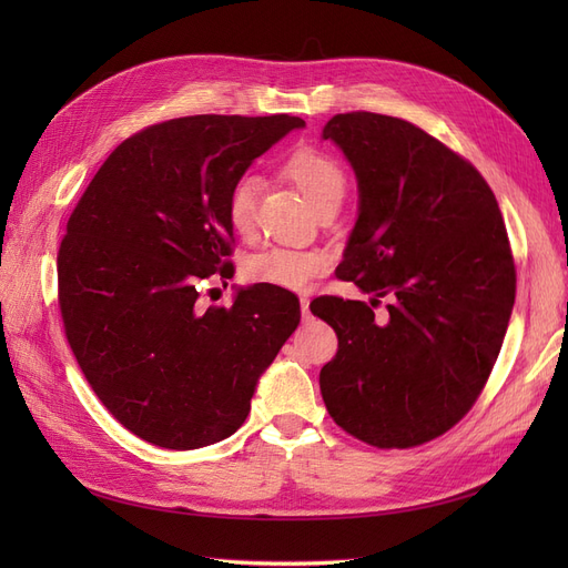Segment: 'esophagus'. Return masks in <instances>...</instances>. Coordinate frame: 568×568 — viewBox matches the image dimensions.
<instances>
[{"instance_id": "obj_1", "label": "esophagus", "mask_w": 568, "mask_h": 568, "mask_svg": "<svg viewBox=\"0 0 568 568\" xmlns=\"http://www.w3.org/2000/svg\"><path fill=\"white\" fill-rule=\"evenodd\" d=\"M301 313H303V320L307 322V320H311L313 317V313H311V298H301Z\"/></svg>"}]
</instances>
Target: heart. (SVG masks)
<instances>
[{"instance_id":"b5f03b06","label":"heart","mask_w":568,"mask_h":568,"mask_svg":"<svg viewBox=\"0 0 568 568\" xmlns=\"http://www.w3.org/2000/svg\"><path fill=\"white\" fill-rule=\"evenodd\" d=\"M284 175L294 182L315 213L336 205L346 196V173L326 153L317 149H298L284 163ZM257 189L255 178L236 180L227 196V222L236 236L251 239L257 227ZM329 267L324 251H305L291 246H272L246 257L244 277L253 284H270L277 288L303 291Z\"/></svg>"}]
</instances>
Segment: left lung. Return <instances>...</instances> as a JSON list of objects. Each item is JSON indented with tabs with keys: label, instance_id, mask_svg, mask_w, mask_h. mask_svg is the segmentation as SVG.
<instances>
[{
	"label": "left lung",
	"instance_id": "1",
	"mask_svg": "<svg viewBox=\"0 0 568 568\" xmlns=\"http://www.w3.org/2000/svg\"><path fill=\"white\" fill-rule=\"evenodd\" d=\"M357 180L341 280L388 295L384 323L363 301L322 296L338 336L320 372L332 419L374 448H415L476 403L503 348L517 272L503 213L478 170L436 136L382 113H338L322 130Z\"/></svg>",
	"mask_w": 568,
	"mask_h": 568
}]
</instances>
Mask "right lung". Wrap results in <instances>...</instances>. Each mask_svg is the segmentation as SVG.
Returning <instances> with one entry per match:
<instances>
[{
	"label": "right lung",
	"instance_id": "1",
	"mask_svg": "<svg viewBox=\"0 0 568 568\" xmlns=\"http://www.w3.org/2000/svg\"><path fill=\"white\" fill-rule=\"evenodd\" d=\"M296 115H189L132 134L84 189L59 248L65 338L128 432L168 450L232 436L257 379L301 322L286 288L199 305L232 263L227 196Z\"/></svg>",
	"mask_w": 568,
	"mask_h": 568
}]
</instances>
